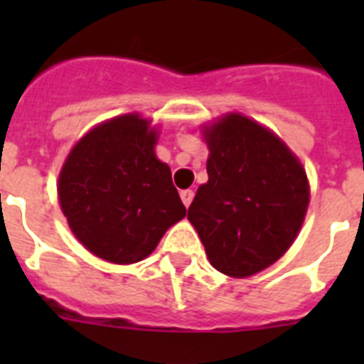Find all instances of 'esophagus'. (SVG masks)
<instances>
[{
    "label": "esophagus",
    "mask_w": 364,
    "mask_h": 364,
    "mask_svg": "<svg viewBox=\"0 0 364 364\" xmlns=\"http://www.w3.org/2000/svg\"><path fill=\"white\" fill-rule=\"evenodd\" d=\"M193 198H194L193 191H181V200H183V204H185V208H188V205L193 204Z\"/></svg>",
    "instance_id": "34e87169"
}]
</instances>
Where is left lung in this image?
<instances>
[{
  "mask_svg": "<svg viewBox=\"0 0 364 364\" xmlns=\"http://www.w3.org/2000/svg\"><path fill=\"white\" fill-rule=\"evenodd\" d=\"M208 183L187 219L215 270L247 277L285 255L304 223L310 185L279 137L240 113L204 128Z\"/></svg>",
  "mask_w": 364,
  "mask_h": 364,
  "instance_id": "8db88e82",
  "label": "left lung"
}]
</instances>
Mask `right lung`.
I'll return each mask as SVG.
<instances>
[{
    "label": "right lung",
    "mask_w": 364,
    "mask_h": 364,
    "mask_svg": "<svg viewBox=\"0 0 364 364\" xmlns=\"http://www.w3.org/2000/svg\"><path fill=\"white\" fill-rule=\"evenodd\" d=\"M151 121L128 113L82 136L58 177V200L75 238L92 255L132 264L153 253L187 215L170 166L154 154Z\"/></svg>",
    "instance_id": "add662e5"
}]
</instances>
